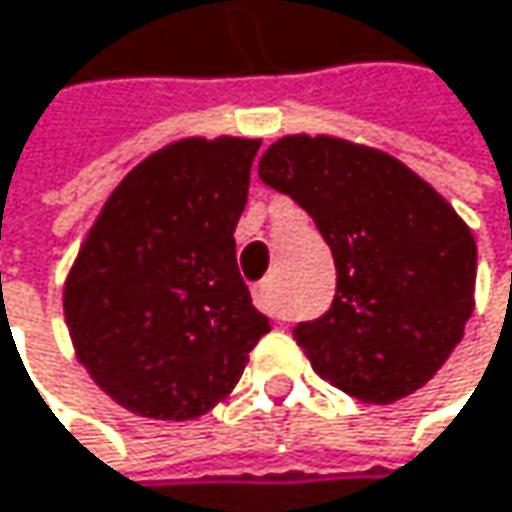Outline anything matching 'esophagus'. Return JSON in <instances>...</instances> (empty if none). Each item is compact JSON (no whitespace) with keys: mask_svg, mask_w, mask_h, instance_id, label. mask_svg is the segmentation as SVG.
Segmentation results:
<instances>
[{"mask_svg":"<svg viewBox=\"0 0 512 512\" xmlns=\"http://www.w3.org/2000/svg\"><path fill=\"white\" fill-rule=\"evenodd\" d=\"M255 304L266 313V316H275V319H284V307L278 302V281L275 278H266L255 287Z\"/></svg>","mask_w":512,"mask_h":512,"instance_id":"obj_1","label":"esophagus"}]
</instances>
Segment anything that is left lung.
<instances>
[{
    "mask_svg": "<svg viewBox=\"0 0 512 512\" xmlns=\"http://www.w3.org/2000/svg\"><path fill=\"white\" fill-rule=\"evenodd\" d=\"M257 175L334 252V304L296 328L316 375L363 404L425 387L475 310L478 246L460 213L398 158L331 134H284Z\"/></svg>",
    "mask_w": 512,
    "mask_h": 512,
    "instance_id": "obj_1",
    "label": "left lung"
}]
</instances>
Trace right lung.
Segmentation results:
<instances>
[{
	"label": "right lung",
	"instance_id": "1",
	"mask_svg": "<svg viewBox=\"0 0 512 512\" xmlns=\"http://www.w3.org/2000/svg\"><path fill=\"white\" fill-rule=\"evenodd\" d=\"M257 137H184L137 163L64 281L87 375L128 413L187 422L234 393L269 331L237 269L234 228Z\"/></svg>",
	"mask_w": 512,
	"mask_h": 512
}]
</instances>
